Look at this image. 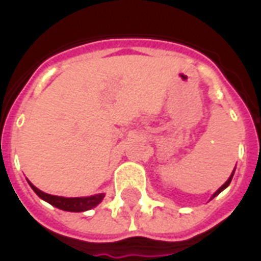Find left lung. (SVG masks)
<instances>
[{
  "mask_svg": "<svg viewBox=\"0 0 261 261\" xmlns=\"http://www.w3.org/2000/svg\"><path fill=\"white\" fill-rule=\"evenodd\" d=\"M233 173H235V170H233V172H232V175H230V176H229V179H228V180L225 181L224 185H222V186L219 187V189H218V190H217V192L214 193V194H213V197H211V198H214V197H215V196H218L219 193L222 192V190H225V189H226V187L229 186V183H230V180H232V177H233Z\"/></svg>",
  "mask_w": 261,
  "mask_h": 261,
  "instance_id": "8db88e82",
  "label": "left lung"
}]
</instances>
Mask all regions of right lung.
Here are the masks:
<instances>
[{"label": "right lung", "instance_id": "right-lung-1", "mask_svg": "<svg viewBox=\"0 0 261 261\" xmlns=\"http://www.w3.org/2000/svg\"><path fill=\"white\" fill-rule=\"evenodd\" d=\"M29 185L33 189V192L36 193L37 196L40 197L42 200L47 201L48 204H51L54 207L64 210V211H69V213H82V211H88L91 208L96 207L99 202L102 201L105 194H95L91 197H60V196H51L47 193L39 190L37 187H35L29 181Z\"/></svg>", "mask_w": 261, "mask_h": 261}]
</instances>
